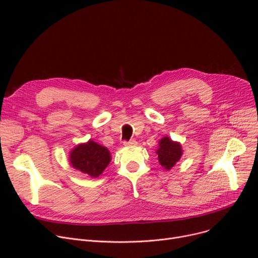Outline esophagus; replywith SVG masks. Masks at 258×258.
Wrapping results in <instances>:
<instances>
[{"label":"esophagus","mask_w":258,"mask_h":258,"mask_svg":"<svg viewBox=\"0 0 258 258\" xmlns=\"http://www.w3.org/2000/svg\"><path fill=\"white\" fill-rule=\"evenodd\" d=\"M124 145H125V146H135V145H137V141H136V140L124 141Z\"/></svg>","instance_id":"esophagus-1"}]
</instances>
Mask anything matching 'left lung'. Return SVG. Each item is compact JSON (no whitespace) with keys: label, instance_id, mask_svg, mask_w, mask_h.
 I'll list each match as a JSON object with an SVG mask.
<instances>
[{"label":"left lung","instance_id":"1","mask_svg":"<svg viewBox=\"0 0 258 258\" xmlns=\"http://www.w3.org/2000/svg\"><path fill=\"white\" fill-rule=\"evenodd\" d=\"M156 153L158 154L159 163L166 170L172 168L183 155L181 144L172 141L167 136L159 141V148Z\"/></svg>","mask_w":258,"mask_h":258}]
</instances>
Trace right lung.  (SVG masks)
I'll return each instance as SVG.
<instances>
[{
	"mask_svg": "<svg viewBox=\"0 0 258 258\" xmlns=\"http://www.w3.org/2000/svg\"><path fill=\"white\" fill-rule=\"evenodd\" d=\"M69 160L72 167L91 178H98L110 164L111 154L106 147L89 140L73 148Z\"/></svg>",
	"mask_w": 258,
	"mask_h": 258,
	"instance_id": "add662e5",
	"label": "right lung"
}]
</instances>
